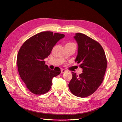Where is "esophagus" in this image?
Returning <instances> with one entry per match:
<instances>
[{
    "label": "esophagus",
    "instance_id": "1",
    "mask_svg": "<svg viewBox=\"0 0 122 122\" xmlns=\"http://www.w3.org/2000/svg\"><path fill=\"white\" fill-rule=\"evenodd\" d=\"M66 70H65V69H61V73L62 74V73H65V72H66Z\"/></svg>",
    "mask_w": 122,
    "mask_h": 122
}]
</instances>
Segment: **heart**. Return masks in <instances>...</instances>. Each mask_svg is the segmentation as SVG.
I'll return each mask as SVG.
<instances>
[{"label": "heart", "mask_w": 122, "mask_h": 122, "mask_svg": "<svg viewBox=\"0 0 122 122\" xmlns=\"http://www.w3.org/2000/svg\"><path fill=\"white\" fill-rule=\"evenodd\" d=\"M66 46H75V45L73 43H68L66 44Z\"/></svg>", "instance_id": "obj_1"}]
</instances>
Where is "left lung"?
Listing matches in <instances>:
<instances>
[{
    "label": "left lung",
    "mask_w": 122,
    "mask_h": 122,
    "mask_svg": "<svg viewBox=\"0 0 122 122\" xmlns=\"http://www.w3.org/2000/svg\"><path fill=\"white\" fill-rule=\"evenodd\" d=\"M74 38L78 44L75 61L83 70L79 76L72 72L69 88L74 95L84 98L93 94L102 83L107 62L103 48L96 41L81 33H76Z\"/></svg>",
    "instance_id": "1"
}]
</instances>
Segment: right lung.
Returning <instances> with one entry per match:
<instances>
[{
	"label": "right lung",
	"instance_id": "right-lung-1",
	"mask_svg": "<svg viewBox=\"0 0 122 122\" xmlns=\"http://www.w3.org/2000/svg\"><path fill=\"white\" fill-rule=\"evenodd\" d=\"M64 36V34L43 31L29 38L21 47L17 58L18 72L25 86L32 93H46L50 90L53 77L61 73L58 67L50 69L45 65L44 59Z\"/></svg>",
	"mask_w": 122,
	"mask_h": 122
}]
</instances>
